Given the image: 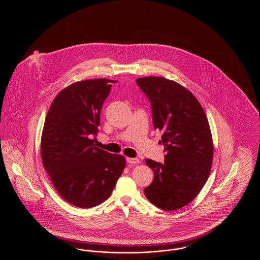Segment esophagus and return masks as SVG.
Here are the masks:
<instances>
[{"label": "esophagus", "instance_id": "esophagus-1", "mask_svg": "<svg viewBox=\"0 0 260 260\" xmlns=\"http://www.w3.org/2000/svg\"><path fill=\"white\" fill-rule=\"evenodd\" d=\"M126 161L128 164H132V165H135V164H138L139 160L136 159V158H126Z\"/></svg>", "mask_w": 260, "mask_h": 260}]
</instances>
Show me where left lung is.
I'll list each match as a JSON object with an SVG mask.
<instances>
[{"instance_id":"left-lung-1","label":"left lung","mask_w":260,"mask_h":260,"mask_svg":"<svg viewBox=\"0 0 260 260\" xmlns=\"http://www.w3.org/2000/svg\"><path fill=\"white\" fill-rule=\"evenodd\" d=\"M151 103L153 124L161 132L165 162L147 159L154 172L144 194L157 208L181 209L200 193L210 175L213 145L206 113L184 87L161 77L136 80Z\"/></svg>"}]
</instances>
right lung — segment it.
<instances>
[{"label":"right lung","mask_w":260,"mask_h":260,"mask_svg":"<svg viewBox=\"0 0 260 260\" xmlns=\"http://www.w3.org/2000/svg\"><path fill=\"white\" fill-rule=\"evenodd\" d=\"M113 82L86 80L64 88L51 103L44 124V168L62 198L81 209L99 206L109 198L125 167L123 156L93 143Z\"/></svg>","instance_id":"right-lung-1"}]
</instances>
